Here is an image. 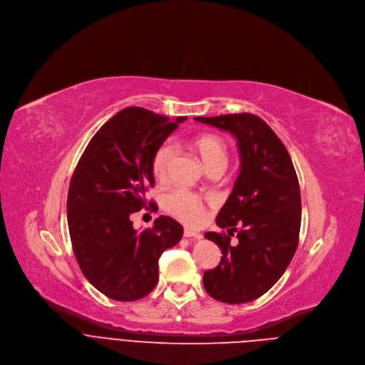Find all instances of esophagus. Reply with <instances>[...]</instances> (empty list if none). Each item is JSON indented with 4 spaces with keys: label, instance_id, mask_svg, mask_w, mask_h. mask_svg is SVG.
Segmentation results:
<instances>
[{
    "label": "esophagus",
    "instance_id": "1",
    "mask_svg": "<svg viewBox=\"0 0 365 365\" xmlns=\"http://www.w3.org/2000/svg\"><path fill=\"white\" fill-rule=\"evenodd\" d=\"M183 236H185V237H193L195 240L202 239V236H201L200 233H196V231H193V230H190V228H185Z\"/></svg>",
    "mask_w": 365,
    "mask_h": 365
}]
</instances>
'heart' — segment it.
I'll return each instance as SVG.
<instances>
[{
    "instance_id": "obj_1",
    "label": "heart",
    "mask_w": 365,
    "mask_h": 365,
    "mask_svg": "<svg viewBox=\"0 0 365 365\" xmlns=\"http://www.w3.org/2000/svg\"><path fill=\"white\" fill-rule=\"evenodd\" d=\"M195 150L200 154L205 168H211V165H225L227 161V144L225 141L218 135H202L196 138L193 143ZM176 148L172 143L161 144L154 157H153V173L155 178L163 179L168 175L169 165L175 157ZM165 207H168L169 212L173 214L180 221L196 225L200 224L204 218L201 201L195 193L186 190V189H176L170 192L165 197Z\"/></svg>"
}]
</instances>
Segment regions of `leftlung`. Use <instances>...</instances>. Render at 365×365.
<instances>
[{
  "mask_svg": "<svg viewBox=\"0 0 365 365\" xmlns=\"http://www.w3.org/2000/svg\"><path fill=\"white\" fill-rule=\"evenodd\" d=\"M195 120L230 132L240 153V173L215 220L228 236L205 233L222 256L204 274V287L218 302L249 303L277 284L297 250L300 186L285 145L260 118L233 113ZM235 232L240 242L231 245Z\"/></svg>",
  "mask_w": 365,
  "mask_h": 365,
  "instance_id": "left-lung-1",
  "label": "left lung"
}]
</instances>
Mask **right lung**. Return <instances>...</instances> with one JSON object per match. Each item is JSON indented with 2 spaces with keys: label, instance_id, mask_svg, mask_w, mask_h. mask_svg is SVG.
Instances as JSON below:
<instances>
[{
  "label": "right lung",
  "instance_id": "add662e5",
  "mask_svg": "<svg viewBox=\"0 0 365 365\" xmlns=\"http://www.w3.org/2000/svg\"><path fill=\"white\" fill-rule=\"evenodd\" d=\"M185 119L122 109L96 132L74 170L67 200L74 255L88 282L112 300L148 295L158 281L161 253L183 236V227L170 217L137 231L129 215L147 205L153 157Z\"/></svg>",
  "mask_w": 365,
  "mask_h": 365
}]
</instances>
